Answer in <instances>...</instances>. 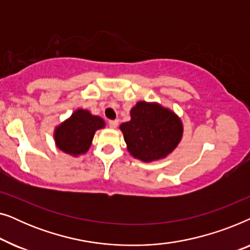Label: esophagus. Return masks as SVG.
Returning a JSON list of instances; mask_svg holds the SVG:
<instances>
[{
	"mask_svg": "<svg viewBox=\"0 0 250 250\" xmlns=\"http://www.w3.org/2000/svg\"><path fill=\"white\" fill-rule=\"evenodd\" d=\"M108 124H109V127L116 128L119 124V121H118V119H115V121H109Z\"/></svg>",
	"mask_w": 250,
	"mask_h": 250,
	"instance_id": "obj_1",
	"label": "esophagus"
}]
</instances>
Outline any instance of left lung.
Listing matches in <instances>:
<instances>
[{"label": "left lung", "instance_id": "8db88e82", "mask_svg": "<svg viewBox=\"0 0 250 250\" xmlns=\"http://www.w3.org/2000/svg\"><path fill=\"white\" fill-rule=\"evenodd\" d=\"M121 129L128 151L143 162L166 157L182 138V124L174 112L145 101L136 104L131 121L123 123Z\"/></svg>", "mask_w": 250, "mask_h": 250}]
</instances>
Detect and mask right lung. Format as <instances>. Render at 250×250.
Instances as JSON below:
<instances>
[{
	"mask_svg": "<svg viewBox=\"0 0 250 250\" xmlns=\"http://www.w3.org/2000/svg\"><path fill=\"white\" fill-rule=\"evenodd\" d=\"M104 127V122L87 110L75 111L71 117L56 129L58 148L69 155L77 156L86 152L97 129Z\"/></svg>",
	"mask_w": 250,
	"mask_h": 250,
	"instance_id": "add662e5",
	"label": "right lung"
}]
</instances>
